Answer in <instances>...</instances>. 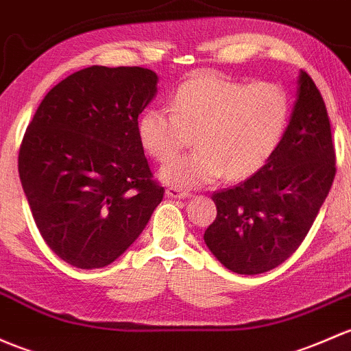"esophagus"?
Here are the masks:
<instances>
[{
    "mask_svg": "<svg viewBox=\"0 0 351 351\" xmlns=\"http://www.w3.org/2000/svg\"><path fill=\"white\" fill-rule=\"evenodd\" d=\"M166 197L168 198H188L190 197V193H188L186 190H182V188H178V186H169V188H166Z\"/></svg>",
    "mask_w": 351,
    "mask_h": 351,
    "instance_id": "1",
    "label": "esophagus"
}]
</instances>
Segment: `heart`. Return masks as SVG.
<instances>
[{"label":"heart","mask_w":351,"mask_h":351,"mask_svg":"<svg viewBox=\"0 0 351 351\" xmlns=\"http://www.w3.org/2000/svg\"><path fill=\"white\" fill-rule=\"evenodd\" d=\"M289 117L291 99L279 84L202 73L176 87L171 110L146 109L138 134L154 160L168 161L195 134L197 149L160 171L169 185L191 188L223 175L241 182L261 171L281 145Z\"/></svg>","instance_id":"obj_1"}]
</instances>
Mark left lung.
<instances>
[{
  "mask_svg": "<svg viewBox=\"0 0 351 351\" xmlns=\"http://www.w3.org/2000/svg\"><path fill=\"white\" fill-rule=\"evenodd\" d=\"M335 146L326 106L301 70L289 124L274 156L241 185L215 191L210 252L228 271L263 274L296 252L333 185Z\"/></svg>",
  "mask_w": 351,
  "mask_h": 351,
  "instance_id": "obj_1",
  "label": "left lung"
}]
</instances>
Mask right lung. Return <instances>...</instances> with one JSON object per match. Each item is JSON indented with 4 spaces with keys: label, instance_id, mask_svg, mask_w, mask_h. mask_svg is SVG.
<instances>
[{
    "label": "right lung",
    "instance_id": "1",
    "mask_svg": "<svg viewBox=\"0 0 351 351\" xmlns=\"http://www.w3.org/2000/svg\"><path fill=\"white\" fill-rule=\"evenodd\" d=\"M156 84L149 69L92 65L51 88L28 124L21 186L43 241L70 265L114 263L163 200L138 134Z\"/></svg>",
    "mask_w": 351,
    "mask_h": 351
}]
</instances>
